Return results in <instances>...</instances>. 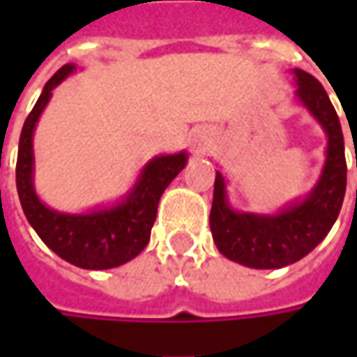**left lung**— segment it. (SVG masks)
I'll return each instance as SVG.
<instances>
[{
    "mask_svg": "<svg viewBox=\"0 0 357 357\" xmlns=\"http://www.w3.org/2000/svg\"><path fill=\"white\" fill-rule=\"evenodd\" d=\"M294 77L296 97L328 135L326 162L320 181L308 197L278 214L232 211L228 204L227 181L222 172L216 171L211 208L213 238L220 254L242 266L268 270L298 262L326 238L344 202L348 167L336 109L316 77L302 69H294Z\"/></svg>",
    "mask_w": 357,
    "mask_h": 357,
    "instance_id": "8db88e82",
    "label": "left lung"
}]
</instances>
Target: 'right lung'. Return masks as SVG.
Returning a JSON list of instances; mask_svg holds the SVG:
<instances>
[{"mask_svg":"<svg viewBox=\"0 0 357 357\" xmlns=\"http://www.w3.org/2000/svg\"><path fill=\"white\" fill-rule=\"evenodd\" d=\"M75 71L67 63L45 83L20 137L15 183L23 213L39 238L63 260L85 270H107L132 260L151 238L158 200L172 178L185 169L186 153L160 155L149 160L137 185L115 206L87 214L57 213L45 206L33 188V130L51 99V91Z\"/></svg>","mask_w":357,"mask_h":357,"instance_id":"1","label":"right lung"}]
</instances>
